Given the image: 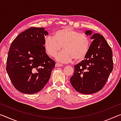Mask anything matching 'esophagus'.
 Returning <instances> with one entry per match:
<instances>
[{"instance_id":"esophagus-1","label":"esophagus","mask_w":121,"mask_h":121,"mask_svg":"<svg viewBox=\"0 0 121 121\" xmlns=\"http://www.w3.org/2000/svg\"><path fill=\"white\" fill-rule=\"evenodd\" d=\"M56 66L57 67H62L63 66V65L61 64V63H56Z\"/></svg>"}]
</instances>
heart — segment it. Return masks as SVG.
I'll use <instances>...</instances> for the list:
<instances>
[{
	"label": "heart",
	"instance_id": "obj_1",
	"mask_svg": "<svg viewBox=\"0 0 121 121\" xmlns=\"http://www.w3.org/2000/svg\"><path fill=\"white\" fill-rule=\"evenodd\" d=\"M91 40L85 34H79L69 27L55 32L54 37L47 36L44 39V46L47 54L54 57L61 47L63 50L57 54L56 59L62 62L81 61L89 52Z\"/></svg>",
	"mask_w": 121,
	"mask_h": 121
}]
</instances>
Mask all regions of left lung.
Returning a JSON list of instances; mask_svg holds the SVG:
<instances>
[{"label":"left lung","instance_id":"8db88e82","mask_svg":"<svg viewBox=\"0 0 121 121\" xmlns=\"http://www.w3.org/2000/svg\"><path fill=\"white\" fill-rule=\"evenodd\" d=\"M87 30L85 34L91 35ZM93 41L85 59L74 65L73 74L70 78L71 84L77 92L93 94L105 85L113 69L112 50L105 38L99 34L91 37Z\"/></svg>","mask_w":121,"mask_h":121}]
</instances>
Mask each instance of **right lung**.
Here are the masks:
<instances>
[{
	"instance_id": "add662e5",
	"label": "right lung",
	"mask_w": 121,
	"mask_h": 121,
	"mask_svg": "<svg viewBox=\"0 0 121 121\" xmlns=\"http://www.w3.org/2000/svg\"><path fill=\"white\" fill-rule=\"evenodd\" d=\"M48 35L44 28L31 27L20 34L11 45L6 70L12 84L22 93L38 92L50 79L56 63L44 48Z\"/></svg>"
}]
</instances>
